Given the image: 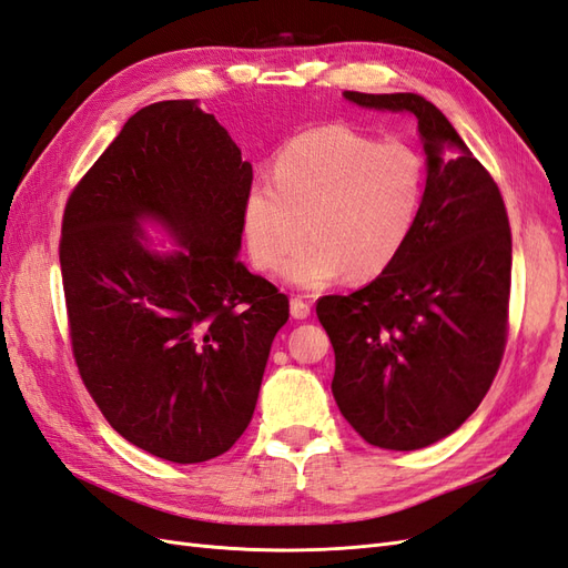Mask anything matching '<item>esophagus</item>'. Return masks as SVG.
Wrapping results in <instances>:
<instances>
[{
  "instance_id": "obj_1",
  "label": "esophagus",
  "mask_w": 568,
  "mask_h": 568,
  "mask_svg": "<svg viewBox=\"0 0 568 568\" xmlns=\"http://www.w3.org/2000/svg\"><path fill=\"white\" fill-rule=\"evenodd\" d=\"M291 315H294L296 320H305L311 315V303L301 296H294L291 298Z\"/></svg>"
}]
</instances>
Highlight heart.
I'll return each mask as SVG.
<instances>
[{
  "label": "heart",
  "mask_w": 568,
  "mask_h": 568,
  "mask_svg": "<svg viewBox=\"0 0 568 568\" xmlns=\"http://www.w3.org/2000/svg\"><path fill=\"white\" fill-rule=\"evenodd\" d=\"M425 164L406 143H379L348 126H317L284 143L272 183L257 181L243 203L253 263L274 270L298 243L284 277L303 288L385 272L420 217Z\"/></svg>",
  "instance_id": "obj_1"
}]
</instances>
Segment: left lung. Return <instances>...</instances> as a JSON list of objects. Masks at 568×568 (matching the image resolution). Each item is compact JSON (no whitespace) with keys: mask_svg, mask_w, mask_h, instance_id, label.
<instances>
[{"mask_svg":"<svg viewBox=\"0 0 568 568\" xmlns=\"http://www.w3.org/2000/svg\"><path fill=\"white\" fill-rule=\"evenodd\" d=\"M346 100L410 112L427 155L420 217L367 286L315 305L334 346L332 394L373 447L410 452L452 435L480 406L509 334L511 226L495 179L449 119L413 93ZM454 146V159H442Z\"/></svg>","mask_w":568,"mask_h":568,"instance_id":"1","label":"left lung"}]
</instances>
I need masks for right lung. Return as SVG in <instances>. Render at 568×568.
<instances>
[{"label": "right lung", "instance_id": "right-lung-1", "mask_svg": "<svg viewBox=\"0 0 568 568\" xmlns=\"http://www.w3.org/2000/svg\"><path fill=\"white\" fill-rule=\"evenodd\" d=\"M253 166L195 100L135 112L71 191L59 265L69 339L114 430L172 464L234 447L257 404L288 298L236 253ZM187 248L158 256L136 220Z\"/></svg>", "mask_w": 568, "mask_h": 568}]
</instances>
